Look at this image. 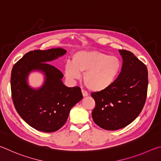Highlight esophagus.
<instances>
[{"label":"esophagus","mask_w":161,"mask_h":161,"mask_svg":"<svg viewBox=\"0 0 161 161\" xmlns=\"http://www.w3.org/2000/svg\"><path fill=\"white\" fill-rule=\"evenodd\" d=\"M82 93H83V97H86V96H88V92H87L86 91H85V90H83V89H82Z\"/></svg>","instance_id":"esophagus-1"}]
</instances>
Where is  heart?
<instances>
[{
    "label": "heart",
    "instance_id": "1",
    "mask_svg": "<svg viewBox=\"0 0 161 161\" xmlns=\"http://www.w3.org/2000/svg\"><path fill=\"white\" fill-rule=\"evenodd\" d=\"M122 63L115 56H108L97 51H82L74 53L71 62L64 66L68 80L75 81L81 78L87 88L93 91H102L109 88L117 78Z\"/></svg>",
    "mask_w": 161,
    "mask_h": 161
}]
</instances>
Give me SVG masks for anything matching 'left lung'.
I'll list each match as a JSON object with an SVG mask.
<instances>
[{
	"label": "left lung",
	"instance_id": "obj_1",
	"mask_svg": "<svg viewBox=\"0 0 161 161\" xmlns=\"http://www.w3.org/2000/svg\"><path fill=\"white\" fill-rule=\"evenodd\" d=\"M119 52L123 63L114 83L105 91L91 93L95 102L92 119L100 127L110 131L125 127L139 116L148 91L146 65L129 51Z\"/></svg>",
	"mask_w": 161,
	"mask_h": 161
}]
</instances>
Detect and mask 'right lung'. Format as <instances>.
<instances>
[{
	"instance_id": "add662e5",
	"label": "right lung",
	"mask_w": 161,
	"mask_h": 161,
	"mask_svg": "<svg viewBox=\"0 0 161 161\" xmlns=\"http://www.w3.org/2000/svg\"><path fill=\"white\" fill-rule=\"evenodd\" d=\"M66 53L61 48L31 51L13 67L10 87L14 106L25 122L38 131L58 130L66 122L71 108L83 98L80 87L64 86L63 73L48 63ZM33 69L42 70L46 75L40 89H30L26 83L28 73Z\"/></svg>"
}]
</instances>
